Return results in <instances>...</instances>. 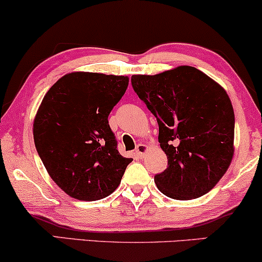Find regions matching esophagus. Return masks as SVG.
<instances>
[{
	"instance_id": "1",
	"label": "esophagus",
	"mask_w": 262,
	"mask_h": 262,
	"mask_svg": "<svg viewBox=\"0 0 262 262\" xmlns=\"http://www.w3.org/2000/svg\"><path fill=\"white\" fill-rule=\"evenodd\" d=\"M147 150H148V147L146 146V144H138L137 148H136V151H135V154H136L137 157L142 158L144 156V154L147 153Z\"/></svg>"
}]
</instances>
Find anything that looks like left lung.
Returning a JSON list of instances; mask_svg holds the SVG:
<instances>
[{
  "label": "left lung",
  "mask_w": 262,
  "mask_h": 262,
  "mask_svg": "<svg viewBox=\"0 0 262 262\" xmlns=\"http://www.w3.org/2000/svg\"><path fill=\"white\" fill-rule=\"evenodd\" d=\"M134 91L159 125L167 167L154 176L158 189L189 200L214 188L230 166L234 112L222 87L193 67L157 75H132Z\"/></svg>",
  "instance_id": "8db88e82"
}]
</instances>
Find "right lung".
I'll list each match as a JSON object with an SVG mask.
<instances>
[{"label":"right lung","instance_id":"obj_1","mask_svg":"<svg viewBox=\"0 0 262 262\" xmlns=\"http://www.w3.org/2000/svg\"><path fill=\"white\" fill-rule=\"evenodd\" d=\"M127 85V76L70 73L42 99L32 130L35 147L68 195L93 202L120 185L132 159L119 153L108 116Z\"/></svg>","mask_w":262,"mask_h":262}]
</instances>
